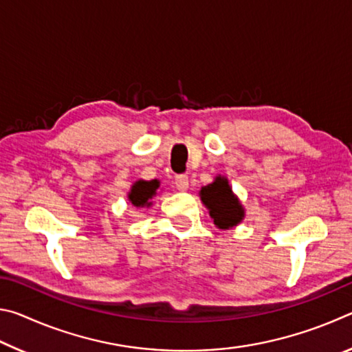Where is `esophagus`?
Masks as SVG:
<instances>
[{
	"label": "esophagus",
	"mask_w": 352,
	"mask_h": 352,
	"mask_svg": "<svg viewBox=\"0 0 352 352\" xmlns=\"http://www.w3.org/2000/svg\"><path fill=\"white\" fill-rule=\"evenodd\" d=\"M175 184L180 190H186L189 188V178L188 175H177L175 177Z\"/></svg>",
	"instance_id": "esophagus-1"
}]
</instances>
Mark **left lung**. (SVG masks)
I'll return each instance as SVG.
<instances>
[{
  "label": "left lung",
  "mask_w": 352,
  "mask_h": 352,
  "mask_svg": "<svg viewBox=\"0 0 352 352\" xmlns=\"http://www.w3.org/2000/svg\"><path fill=\"white\" fill-rule=\"evenodd\" d=\"M199 195L219 230L234 228L245 217V208L225 175H217L212 183L200 189Z\"/></svg>",
  "instance_id": "1"
}]
</instances>
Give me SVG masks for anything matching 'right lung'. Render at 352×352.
<instances>
[{"label": "right lung", "mask_w": 352, "mask_h": 352, "mask_svg": "<svg viewBox=\"0 0 352 352\" xmlns=\"http://www.w3.org/2000/svg\"><path fill=\"white\" fill-rule=\"evenodd\" d=\"M160 180H136L130 188L127 199L135 208H151L153 205L152 199L158 194Z\"/></svg>", "instance_id": "right-lung-1"}]
</instances>
